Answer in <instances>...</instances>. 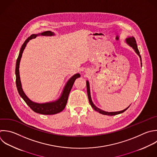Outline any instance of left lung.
I'll return each mask as SVG.
<instances>
[{
    "mask_svg": "<svg viewBox=\"0 0 157 157\" xmlns=\"http://www.w3.org/2000/svg\"><path fill=\"white\" fill-rule=\"evenodd\" d=\"M126 42L131 47H132L134 50L135 51V52L139 55V58H140V61L142 62V60H141V56L140 55H139V51L137 48V44H136V41L134 39V37H129L128 38L126 39ZM141 66H142V63H141ZM86 90H87V94H88V100H89V102H90V104L91 105V106L97 112H99V113H101V114H103V115H117V114H120V113H121L123 112H124L125 110H126L128 107H128L127 108H126L125 109L121 110V111H118V112H105V111H104L102 110H101L100 109L98 108L97 107L95 106V105L92 102V100H91V95H90V84H89V82L88 81H86Z\"/></svg>",
    "mask_w": 157,
    "mask_h": 157,
    "instance_id": "obj_1",
    "label": "left lung"
}]
</instances>
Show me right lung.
<instances>
[{
    "instance_id": "add662e5",
    "label": "right lung",
    "mask_w": 157,
    "mask_h": 157,
    "mask_svg": "<svg viewBox=\"0 0 157 157\" xmlns=\"http://www.w3.org/2000/svg\"><path fill=\"white\" fill-rule=\"evenodd\" d=\"M54 36L55 34L52 33V31H45L42 33H40L39 34H33L30 37H29L26 41L24 42L23 45L21 46V48L20 51V53L18 55V57L17 60V63H16V69H15V74H16V84H17V87L18 91L21 96V97L24 99V101L26 102V103L28 105V106L35 112L40 113V114H44V115H53L58 113L62 110H64L65 108L67 99H68V96L69 94V93L72 89V87L74 83L75 80L80 77V75L79 74H76L74 75H73L67 82L64 90L63 91V93L61 94V97L56 101H53V102H46V103H37L34 102L32 101H31L27 96L24 93L22 86H21V80H20V72H19V67H20V63L21 61V58L22 56L23 52L28 43V42L33 39H35L37 36Z\"/></svg>"
}]
</instances>
